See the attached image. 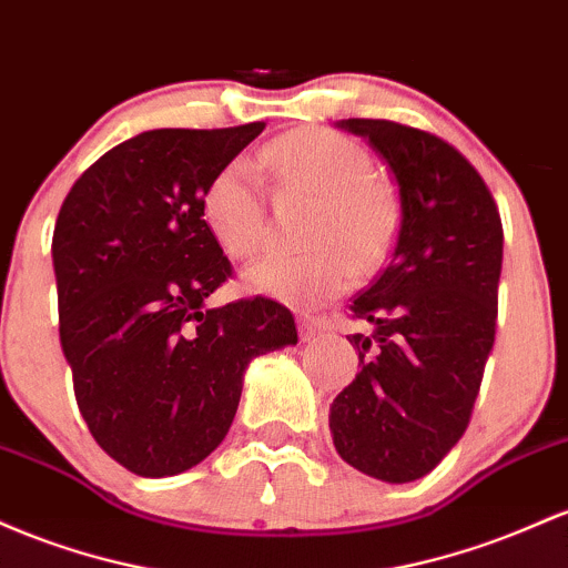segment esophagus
<instances>
[{"label":"esophagus","mask_w":568,"mask_h":568,"mask_svg":"<svg viewBox=\"0 0 568 568\" xmlns=\"http://www.w3.org/2000/svg\"><path fill=\"white\" fill-rule=\"evenodd\" d=\"M297 327H301V341L311 343L316 341V335L324 329V322H318V318H311V316H301Z\"/></svg>","instance_id":"1"}]
</instances>
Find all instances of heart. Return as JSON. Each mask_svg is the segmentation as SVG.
I'll return each instance as SVG.
<instances>
[{"instance_id":"1","label":"heart","mask_w":568,"mask_h":568,"mask_svg":"<svg viewBox=\"0 0 568 568\" xmlns=\"http://www.w3.org/2000/svg\"><path fill=\"white\" fill-rule=\"evenodd\" d=\"M265 161L286 182L318 195L311 214V250H273L244 271V286L290 305H318L352 286L356 267L384 263L397 231V206L373 180V161L354 139L327 129H301L276 139ZM203 220L231 257H250L265 241L263 180L252 158L222 165L203 193Z\"/></svg>"}]
</instances>
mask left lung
<instances>
[{
    "mask_svg": "<svg viewBox=\"0 0 568 568\" xmlns=\"http://www.w3.org/2000/svg\"><path fill=\"white\" fill-rule=\"evenodd\" d=\"M335 125L384 158L399 231L384 271L348 305L373 333L348 335L359 373L329 405V432L354 469L413 483L469 424L494 346L505 233L486 182L456 146L392 120Z\"/></svg>",
    "mask_w": 568,
    "mask_h": 568,
    "instance_id": "1",
    "label": "left lung"
}]
</instances>
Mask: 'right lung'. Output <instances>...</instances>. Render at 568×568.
<instances>
[{
    "mask_svg": "<svg viewBox=\"0 0 568 568\" xmlns=\"http://www.w3.org/2000/svg\"><path fill=\"white\" fill-rule=\"evenodd\" d=\"M263 129L139 133L74 182L55 220L74 397L95 443L133 475L201 464L231 429L250 362L297 343L295 316L276 301L206 305L231 263L203 193Z\"/></svg>",
    "mask_w": 568,
    "mask_h": 568,
    "instance_id": "1",
    "label": "right lung"
}]
</instances>
